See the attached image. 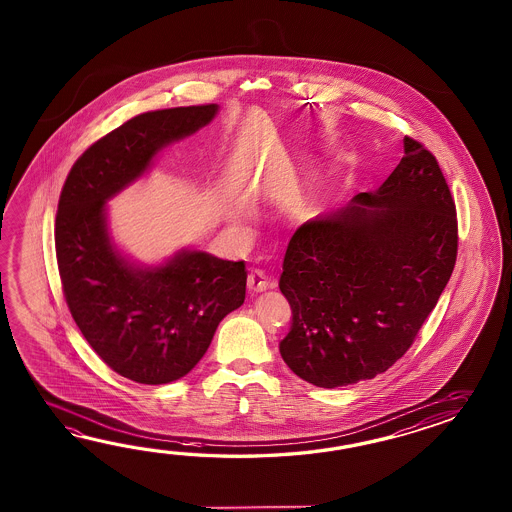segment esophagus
I'll list each match as a JSON object with an SVG mask.
<instances>
[{
	"label": "esophagus",
	"mask_w": 512,
	"mask_h": 512,
	"mask_svg": "<svg viewBox=\"0 0 512 512\" xmlns=\"http://www.w3.org/2000/svg\"><path fill=\"white\" fill-rule=\"evenodd\" d=\"M271 282L265 278V274L261 271H251L249 278H247V287L251 293H263L269 289Z\"/></svg>",
	"instance_id": "obj_1"
}]
</instances>
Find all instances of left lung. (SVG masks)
I'll use <instances>...</instances> for the list:
<instances>
[{"instance_id":"obj_1","label":"left lung","mask_w":512,"mask_h":512,"mask_svg":"<svg viewBox=\"0 0 512 512\" xmlns=\"http://www.w3.org/2000/svg\"><path fill=\"white\" fill-rule=\"evenodd\" d=\"M457 256L456 203L437 159L412 137L375 192L305 221L280 291L293 324L280 342L304 381L338 388L384 373L414 344Z\"/></svg>"}]
</instances>
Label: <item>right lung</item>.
Returning <instances> with one entry per match:
<instances>
[{
    "label": "right lung",
    "instance_id": "right-lung-1",
    "mask_svg": "<svg viewBox=\"0 0 512 512\" xmlns=\"http://www.w3.org/2000/svg\"><path fill=\"white\" fill-rule=\"evenodd\" d=\"M218 104L148 111L91 144L58 201L56 261L67 307L100 359L122 377L166 384L207 353L219 322L245 302L243 261L181 251L159 267L126 260L109 238L106 201L137 181L170 142L207 126Z\"/></svg>",
    "mask_w": 512,
    "mask_h": 512
}]
</instances>
